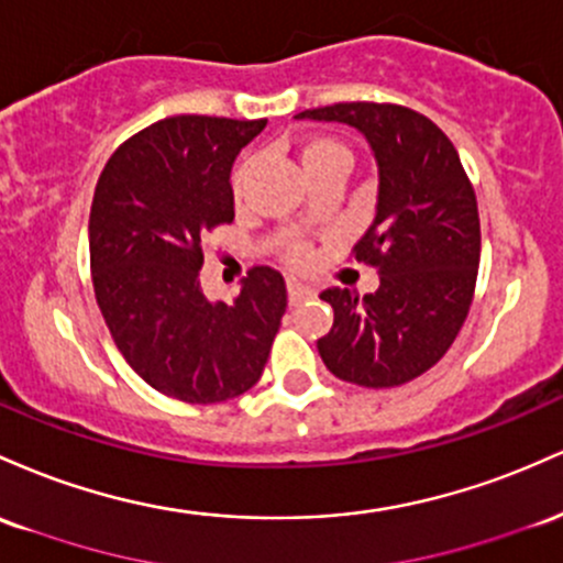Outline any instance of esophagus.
Wrapping results in <instances>:
<instances>
[{
    "label": "esophagus",
    "instance_id": "esophagus-1",
    "mask_svg": "<svg viewBox=\"0 0 563 563\" xmlns=\"http://www.w3.org/2000/svg\"><path fill=\"white\" fill-rule=\"evenodd\" d=\"M287 292H289V302H292V306H298V302L308 300V298H313L316 289H313V287H308V284L289 282V284H287Z\"/></svg>",
    "mask_w": 563,
    "mask_h": 563
}]
</instances>
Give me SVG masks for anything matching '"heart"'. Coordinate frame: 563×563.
Listing matches in <instances>:
<instances>
[{
  "label": "heart",
  "instance_id": "heart-1",
  "mask_svg": "<svg viewBox=\"0 0 563 563\" xmlns=\"http://www.w3.org/2000/svg\"><path fill=\"white\" fill-rule=\"evenodd\" d=\"M300 164L306 173H311V169H319V167H343L345 173H349L351 148L332 135H311L300 143ZM244 175H247V162L239 164L231 175V188L236 197L239 191H242ZM287 261L289 265H295V268H302V265L311 261V252H308L306 244H295V247H289L287 252Z\"/></svg>",
  "mask_w": 563,
  "mask_h": 563
}]
</instances>
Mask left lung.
Segmentation results:
<instances>
[{"instance_id":"left-lung-1","label":"left lung","mask_w":563,"mask_h":563,"mask_svg":"<svg viewBox=\"0 0 563 563\" xmlns=\"http://www.w3.org/2000/svg\"><path fill=\"white\" fill-rule=\"evenodd\" d=\"M298 119L345 122L369 141L380 173L377 212L358 263L380 274L372 295L324 289L334 311L319 338L321 362L340 380L396 388L450 351L476 292L482 225L473 183L439 124L399 103H334Z\"/></svg>"}]
</instances>
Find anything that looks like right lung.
Masks as SVG:
<instances>
[{"mask_svg":"<svg viewBox=\"0 0 563 563\" xmlns=\"http://www.w3.org/2000/svg\"><path fill=\"white\" fill-rule=\"evenodd\" d=\"M265 119L180 113L128 137L90 207L100 313L132 369L159 394L218 404L261 380L287 311L279 271L255 265L233 302L201 292L205 239L233 220L231 164Z\"/></svg>","mask_w":563,"mask_h":563,"instance_id":"right-lung-1","label":"right lung"}]
</instances>
